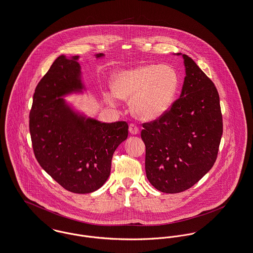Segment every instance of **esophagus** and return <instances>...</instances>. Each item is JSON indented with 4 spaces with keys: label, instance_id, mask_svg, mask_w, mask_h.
Instances as JSON below:
<instances>
[{
    "label": "esophagus",
    "instance_id": "esophagus-1",
    "mask_svg": "<svg viewBox=\"0 0 253 253\" xmlns=\"http://www.w3.org/2000/svg\"><path fill=\"white\" fill-rule=\"evenodd\" d=\"M129 132H130L132 135L138 134V127L136 126V124L131 123V124L129 125Z\"/></svg>",
    "mask_w": 253,
    "mask_h": 253
}]
</instances>
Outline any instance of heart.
I'll return each instance as SVG.
<instances>
[{
  "instance_id": "1",
  "label": "heart",
  "mask_w": 253,
  "mask_h": 253,
  "mask_svg": "<svg viewBox=\"0 0 253 253\" xmlns=\"http://www.w3.org/2000/svg\"><path fill=\"white\" fill-rule=\"evenodd\" d=\"M114 93L130 100V109L141 120H154L171 107L179 88V77L169 64H143L118 72L112 81ZM114 100V94H107Z\"/></svg>"
}]
</instances>
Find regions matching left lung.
Wrapping results in <instances>:
<instances>
[{"mask_svg": "<svg viewBox=\"0 0 253 253\" xmlns=\"http://www.w3.org/2000/svg\"><path fill=\"white\" fill-rule=\"evenodd\" d=\"M177 55H181L178 53ZM180 97L161 117L142 123L145 172L158 191L184 192L214 166L222 135V116L214 83L187 55Z\"/></svg>", "mask_w": 253, "mask_h": 253, "instance_id": "left-lung-1", "label": "left lung"}]
</instances>
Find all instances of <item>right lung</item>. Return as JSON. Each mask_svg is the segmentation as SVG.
Returning a JSON list of instances; mask_svg holds the SVG:
<instances>
[{"mask_svg":"<svg viewBox=\"0 0 253 253\" xmlns=\"http://www.w3.org/2000/svg\"><path fill=\"white\" fill-rule=\"evenodd\" d=\"M78 58L59 56L40 80L30 112V133L40 167L65 190L89 194L109 178L113 155L128 136V124L78 116L58 98L83 88Z\"/></svg>","mask_w":253,"mask_h":253,"instance_id":"1","label":"right lung"}]
</instances>
